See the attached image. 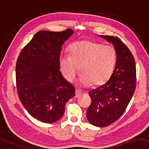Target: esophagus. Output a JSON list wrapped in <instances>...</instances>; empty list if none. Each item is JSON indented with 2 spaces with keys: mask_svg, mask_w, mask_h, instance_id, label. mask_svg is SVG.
Instances as JSON below:
<instances>
[{
  "mask_svg": "<svg viewBox=\"0 0 149 149\" xmlns=\"http://www.w3.org/2000/svg\"><path fill=\"white\" fill-rule=\"evenodd\" d=\"M81 95V93L78 90H76L75 91V97H79V96H80V95Z\"/></svg>",
  "mask_w": 149,
  "mask_h": 149,
  "instance_id": "1",
  "label": "esophagus"
}]
</instances>
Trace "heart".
Listing matches in <instances>:
<instances>
[{
  "label": "heart",
  "instance_id": "1",
  "mask_svg": "<svg viewBox=\"0 0 149 149\" xmlns=\"http://www.w3.org/2000/svg\"><path fill=\"white\" fill-rule=\"evenodd\" d=\"M70 55L62 54L60 70L65 79L72 81L80 68L82 86L103 85L113 73L117 61L116 49L92 40H81L70 47Z\"/></svg>",
  "mask_w": 149,
  "mask_h": 149
}]
</instances>
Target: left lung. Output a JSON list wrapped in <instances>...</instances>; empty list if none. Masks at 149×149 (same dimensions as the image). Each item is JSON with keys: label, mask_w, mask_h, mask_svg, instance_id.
I'll return each instance as SVG.
<instances>
[{"label": "left lung", "mask_w": 149, "mask_h": 149, "mask_svg": "<svg viewBox=\"0 0 149 149\" xmlns=\"http://www.w3.org/2000/svg\"><path fill=\"white\" fill-rule=\"evenodd\" d=\"M100 37L114 45L117 61L109 79L88 93L92 102L86 117L92 125L106 127L122 116L128 105L135 91L136 71L134 56L120 39L111 36Z\"/></svg>", "instance_id": "left-lung-1"}]
</instances>
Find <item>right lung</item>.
Masks as SVG:
<instances>
[{
	"mask_svg": "<svg viewBox=\"0 0 149 149\" xmlns=\"http://www.w3.org/2000/svg\"><path fill=\"white\" fill-rule=\"evenodd\" d=\"M74 33L39 31L21 51L16 63V84L20 101L31 116L44 123L58 121L75 88L60 72L62 46Z\"/></svg>",
	"mask_w": 149,
	"mask_h": 149,
	"instance_id": "1",
	"label": "right lung"
}]
</instances>
